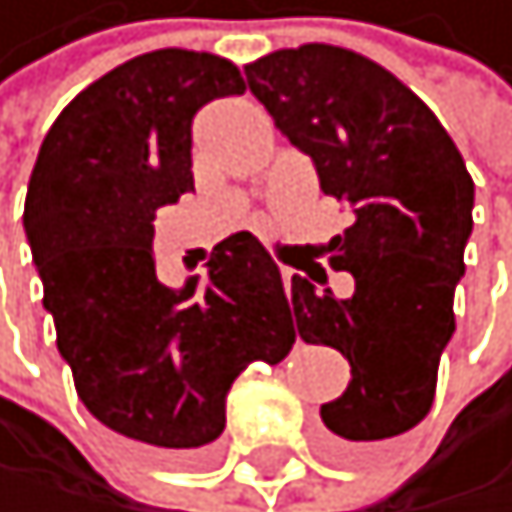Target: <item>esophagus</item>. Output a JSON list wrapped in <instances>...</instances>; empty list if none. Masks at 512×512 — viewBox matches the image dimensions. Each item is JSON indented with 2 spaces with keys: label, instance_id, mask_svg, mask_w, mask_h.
<instances>
[{
  "label": "esophagus",
  "instance_id": "1",
  "mask_svg": "<svg viewBox=\"0 0 512 512\" xmlns=\"http://www.w3.org/2000/svg\"><path fill=\"white\" fill-rule=\"evenodd\" d=\"M282 282H285V291H288V298H291V288H295V282H298V278H295V272H291V269H285V272H282Z\"/></svg>",
  "mask_w": 512,
  "mask_h": 512
}]
</instances>
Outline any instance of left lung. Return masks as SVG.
<instances>
[{
  "label": "left lung",
  "instance_id": "8db88e82",
  "mask_svg": "<svg viewBox=\"0 0 512 512\" xmlns=\"http://www.w3.org/2000/svg\"><path fill=\"white\" fill-rule=\"evenodd\" d=\"M250 92L317 166L320 189L352 211L330 269L356 278L336 298L327 272L295 275L304 343L340 349L349 388L320 407L327 449L356 462L391 446L433 407L439 356L455 333L475 182L446 127L381 63L301 44L243 66Z\"/></svg>",
  "mask_w": 512,
  "mask_h": 512
}]
</instances>
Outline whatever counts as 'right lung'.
Listing matches in <instances>:
<instances>
[{
	"label": "right lung",
	"mask_w": 512,
	"mask_h": 512,
	"mask_svg": "<svg viewBox=\"0 0 512 512\" xmlns=\"http://www.w3.org/2000/svg\"><path fill=\"white\" fill-rule=\"evenodd\" d=\"M243 89L237 66L205 50L127 60L50 124L25 198L31 259L79 401L176 462L224 433L243 368L282 362L295 343L282 272L246 230L211 250L205 288L156 278L153 217L195 192V111Z\"/></svg>",
	"instance_id": "add662e5"
}]
</instances>
